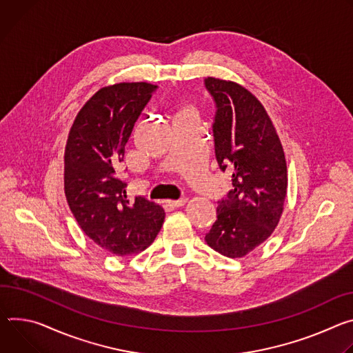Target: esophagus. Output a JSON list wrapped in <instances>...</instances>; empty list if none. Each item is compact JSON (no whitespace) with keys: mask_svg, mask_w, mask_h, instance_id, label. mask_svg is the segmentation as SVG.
Wrapping results in <instances>:
<instances>
[{"mask_svg":"<svg viewBox=\"0 0 353 353\" xmlns=\"http://www.w3.org/2000/svg\"><path fill=\"white\" fill-rule=\"evenodd\" d=\"M188 199L186 198H182V199H178V201H167L168 206H172V208H181L183 205H186Z\"/></svg>","mask_w":353,"mask_h":353,"instance_id":"1","label":"esophagus"}]
</instances>
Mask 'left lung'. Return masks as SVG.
I'll list each match as a JSON object with an SVG mask.
<instances>
[{
    "instance_id": "1",
    "label": "left lung",
    "mask_w": 353,
    "mask_h": 353,
    "mask_svg": "<svg viewBox=\"0 0 353 353\" xmlns=\"http://www.w3.org/2000/svg\"><path fill=\"white\" fill-rule=\"evenodd\" d=\"M216 101V160L231 172L232 189L219 202L217 220L206 234L210 248L243 258L275 231L285 209L288 167L281 139L258 98L243 85L208 77Z\"/></svg>"
}]
</instances>
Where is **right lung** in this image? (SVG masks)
Here are the masks:
<instances>
[{
    "label": "right lung",
    "instance_id": "right-lung-1",
    "mask_svg": "<svg viewBox=\"0 0 353 353\" xmlns=\"http://www.w3.org/2000/svg\"><path fill=\"white\" fill-rule=\"evenodd\" d=\"M157 85L119 83L97 91L77 113L64 150V193L81 230L108 252L144 251L165 219L164 209L141 196L128 199L116 175L134 123Z\"/></svg>",
    "mask_w": 353,
    "mask_h": 353
}]
</instances>
